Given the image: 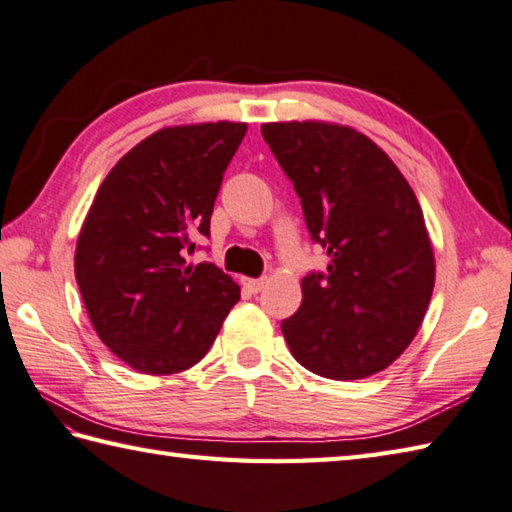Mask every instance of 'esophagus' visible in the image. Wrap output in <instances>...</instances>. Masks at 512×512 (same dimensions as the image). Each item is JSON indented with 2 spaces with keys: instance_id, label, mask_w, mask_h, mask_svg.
I'll return each instance as SVG.
<instances>
[{
  "instance_id": "obj_1",
  "label": "esophagus",
  "mask_w": 512,
  "mask_h": 512,
  "mask_svg": "<svg viewBox=\"0 0 512 512\" xmlns=\"http://www.w3.org/2000/svg\"><path fill=\"white\" fill-rule=\"evenodd\" d=\"M264 286H266V279H244V288L250 292V295L262 292Z\"/></svg>"
}]
</instances>
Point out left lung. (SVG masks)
Masks as SVG:
<instances>
[{
	"label": "left lung",
	"instance_id": "1",
	"mask_svg": "<svg viewBox=\"0 0 512 512\" xmlns=\"http://www.w3.org/2000/svg\"><path fill=\"white\" fill-rule=\"evenodd\" d=\"M295 184L325 275L301 279V308L281 321L297 363L358 380L407 350L427 314L436 257L416 193L372 138L330 121L264 123Z\"/></svg>",
	"mask_w": 512,
	"mask_h": 512
}]
</instances>
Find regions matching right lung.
I'll return each instance as SVG.
<instances>
[{"instance_id": "obj_1", "label": "right lung", "mask_w": 512, "mask_h": 512, "mask_svg": "<svg viewBox=\"0 0 512 512\" xmlns=\"http://www.w3.org/2000/svg\"><path fill=\"white\" fill-rule=\"evenodd\" d=\"M246 123L162 127L116 162L74 250V275L99 339L143 374H178L209 352L239 286L187 264L209 235L224 171Z\"/></svg>"}]
</instances>
